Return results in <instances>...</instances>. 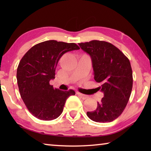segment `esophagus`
Returning <instances> with one entry per match:
<instances>
[{
  "mask_svg": "<svg viewBox=\"0 0 151 151\" xmlns=\"http://www.w3.org/2000/svg\"><path fill=\"white\" fill-rule=\"evenodd\" d=\"M76 94H77L78 95L80 96L81 99H86L88 98V96L85 95V94H83L80 93H76Z\"/></svg>",
  "mask_w": 151,
  "mask_h": 151,
  "instance_id": "esophagus-1",
  "label": "esophagus"
}]
</instances>
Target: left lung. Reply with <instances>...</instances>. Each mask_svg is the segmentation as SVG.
I'll return each mask as SVG.
<instances>
[{
  "label": "left lung",
  "mask_w": 151,
  "mask_h": 151,
  "mask_svg": "<svg viewBox=\"0 0 151 151\" xmlns=\"http://www.w3.org/2000/svg\"><path fill=\"white\" fill-rule=\"evenodd\" d=\"M78 45L91 56L94 78L101 85L97 88L104 93L96 109L86 114L93 121L111 122L122 114L131 96L133 81L131 63L110 42L94 40Z\"/></svg>",
  "instance_id": "1"
}]
</instances>
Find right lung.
<instances>
[{"mask_svg": "<svg viewBox=\"0 0 151 151\" xmlns=\"http://www.w3.org/2000/svg\"><path fill=\"white\" fill-rule=\"evenodd\" d=\"M78 49L75 43L47 40L33 46L21 58L17 71L18 86L27 108L36 118L42 121L58 118L66 99L75 94L73 90L54 88L49 82L55 78L60 57L68 51Z\"/></svg>", "mask_w": 151, "mask_h": 151, "instance_id": "right-lung-1", "label": "right lung"}]
</instances>
